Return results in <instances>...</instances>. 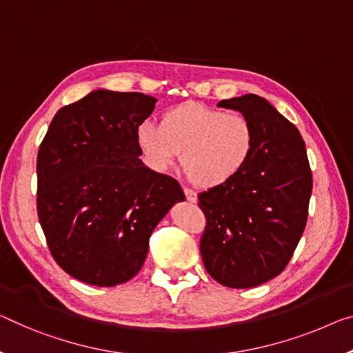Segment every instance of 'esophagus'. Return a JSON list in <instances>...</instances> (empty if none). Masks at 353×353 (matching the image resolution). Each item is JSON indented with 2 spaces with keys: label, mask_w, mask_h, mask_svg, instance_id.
<instances>
[{
  "label": "esophagus",
  "mask_w": 353,
  "mask_h": 353,
  "mask_svg": "<svg viewBox=\"0 0 353 353\" xmlns=\"http://www.w3.org/2000/svg\"><path fill=\"white\" fill-rule=\"evenodd\" d=\"M183 191H184V195H186V199L189 200V202H192V203L197 202V192L192 191V189H189V188H184Z\"/></svg>",
  "instance_id": "1"
}]
</instances>
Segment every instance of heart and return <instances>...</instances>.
I'll list each match as a JSON object with an SVG mask.
<instances>
[{"label": "heart", "instance_id": "b5f03b06", "mask_svg": "<svg viewBox=\"0 0 353 353\" xmlns=\"http://www.w3.org/2000/svg\"><path fill=\"white\" fill-rule=\"evenodd\" d=\"M146 165L165 172L180 158L189 178L213 188L243 170L254 153V128L241 113H227L195 102L162 115L161 126L146 120L137 128Z\"/></svg>", "mask_w": 353, "mask_h": 353}]
</instances>
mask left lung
<instances>
[{
    "label": "left lung",
    "mask_w": 353,
    "mask_h": 353,
    "mask_svg": "<svg viewBox=\"0 0 353 353\" xmlns=\"http://www.w3.org/2000/svg\"><path fill=\"white\" fill-rule=\"evenodd\" d=\"M254 128V153L240 173L199 194L207 218L200 254L211 278L232 289L283 273L305 232L312 172L305 140L257 94L221 101Z\"/></svg>",
    "instance_id": "8db88e82"
}]
</instances>
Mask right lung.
Listing matches in <instances>:
<instances>
[{
  "label": "right lung",
  "instance_id": "1",
  "mask_svg": "<svg viewBox=\"0 0 353 353\" xmlns=\"http://www.w3.org/2000/svg\"><path fill=\"white\" fill-rule=\"evenodd\" d=\"M142 93L96 90L57 112L37 153V216L55 262L97 287L139 273L150 236L180 184L140 161L137 128L154 110Z\"/></svg>",
  "mask_w": 353,
  "mask_h": 353
}]
</instances>
